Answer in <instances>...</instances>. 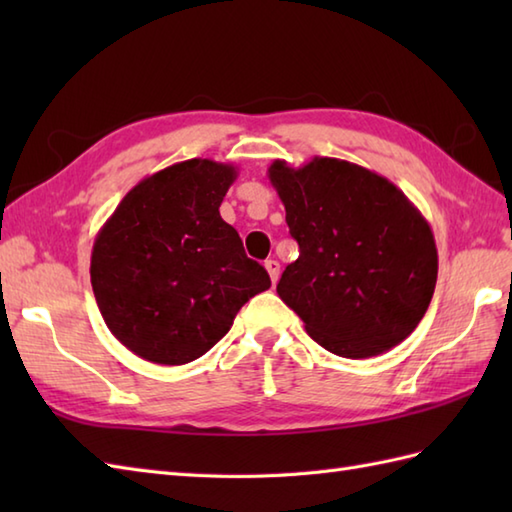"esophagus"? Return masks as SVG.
<instances>
[{
	"label": "esophagus",
	"mask_w": 512,
	"mask_h": 512,
	"mask_svg": "<svg viewBox=\"0 0 512 512\" xmlns=\"http://www.w3.org/2000/svg\"><path fill=\"white\" fill-rule=\"evenodd\" d=\"M264 266H266V270H268V275H270V281H273V284H277V279H279V273H281V266H279V262H277V259H268V262H266Z\"/></svg>",
	"instance_id": "1"
}]
</instances>
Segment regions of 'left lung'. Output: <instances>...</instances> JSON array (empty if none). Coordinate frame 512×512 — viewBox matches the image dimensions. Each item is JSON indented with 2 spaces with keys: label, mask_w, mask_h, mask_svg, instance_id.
<instances>
[{
  "label": "left lung",
  "mask_w": 512,
  "mask_h": 512,
  "mask_svg": "<svg viewBox=\"0 0 512 512\" xmlns=\"http://www.w3.org/2000/svg\"><path fill=\"white\" fill-rule=\"evenodd\" d=\"M299 257L277 295L325 350L378 356L427 312L438 279L431 226L394 182L354 162L314 156L268 167Z\"/></svg>",
  "instance_id": "obj_1"
}]
</instances>
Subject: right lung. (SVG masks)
Wrapping results in <instances>:
<instances>
[{"instance_id":"1","label":"right lung","mask_w":512,"mask_h":512,"mask_svg":"<svg viewBox=\"0 0 512 512\" xmlns=\"http://www.w3.org/2000/svg\"><path fill=\"white\" fill-rule=\"evenodd\" d=\"M237 167L176 162L140 180L92 248V290L107 328L156 365H184L231 330L244 303L270 288L220 204Z\"/></svg>"}]
</instances>
